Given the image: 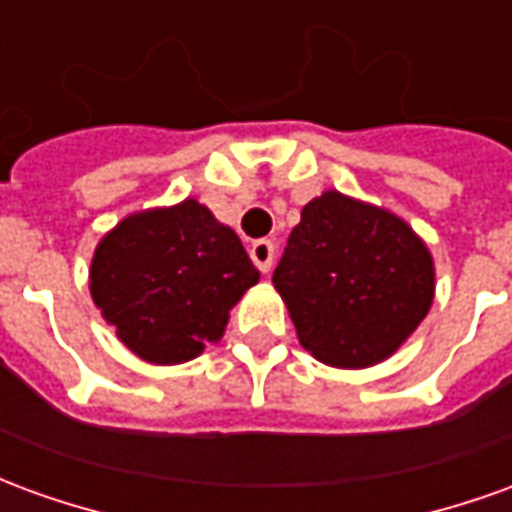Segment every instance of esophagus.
<instances>
[{"instance_id":"esophagus-1","label":"esophagus","mask_w":512,"mask_h":512,"mask_svg":"<svg viewBox=\"0 0 512 512\" xmlns=\"http://www.w3.org/2000/svg\"><path fill=\"white\" fill-rule=\"evenodd\" d=\"M249 257H252V263H255L260 271H268L271 263H274V244L268 241V238H260L255 244L249 246Z\"/></svg>"}]
</instances>
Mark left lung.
<instances>
[{"instance_id": "1", "label": "left lung", "mask_w": 512, "mask_h": 512, "mask_svg": "<svg viewBox=\"0 0 512 512\" xmlns=\"http://www.w3.org/2000/svg\"><path fill=\"white\" fill-rule=\"evenodd\" d=\"M274 288L318 362L362 370L389 359L428 315L436 271L400 216L323 191L304 205Z\"/></svg>"}]
</instances>
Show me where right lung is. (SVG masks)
Masks as SVG:
<instances>
[{
    "mask_svg": "<svg viewBox=\"0 0 512 512\" xmlns=\"http://www.w3.org/2000/svg\"><path fill=\"white\" fill-rule=\"evenodd\" d=\"M241 238L183 200L126 216L95 246L90 293L120 343L150 365H180L219 343L238 299L257 285Z\"/></svg>",
    "mask_w": 512,
    "mask_h": 512,
    "instance_id": "obj_1",
    "label": "right lung"
}]
</instances>
